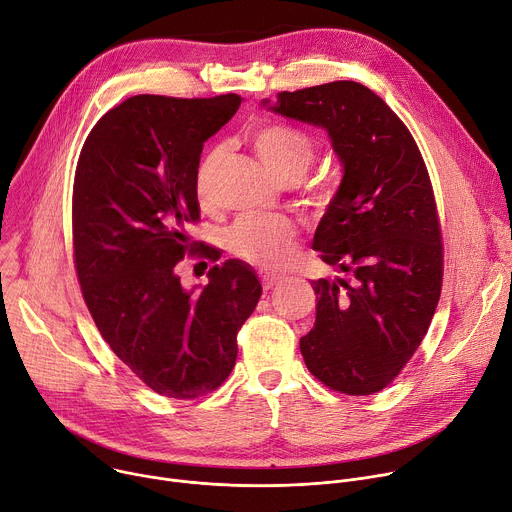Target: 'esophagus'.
<instances>
[{"label": "esophagus", "mask_w": 512, "mask_h": 512, "mask_svg": "<svg viewBox=\"0 0 512 512\" xmlns=\"http://www.w3.org/2000/svg\"><path fill=\"white\" fill-rule=\"evenodd\" d=\"M282 282L280 276H269V274H261V284H263V290H271L274 286H278Z\"/></svg>", "instance_id": "34e87169"}]
</instances>
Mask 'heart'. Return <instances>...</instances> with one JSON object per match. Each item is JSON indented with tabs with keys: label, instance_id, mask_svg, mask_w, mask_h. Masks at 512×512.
<instances>
[{
	"label": "heart",
	"instance_id": "heart-1",
	"mask_svg": "<svg viewBox=\"0 0 512 512\" xmlns=\"http://www.w3.org/2000/svg\"><path fill=\"white\" fill-rule=\"evenodd\" d=\"M251 144L261 162L280 181L300 179L315 156V144L309 133L284 123H265L251 131ZM220 162V150H210L199 162L195 175V191L203 206L212 201L214 175ZM294 224L278 214H249L236 220L226 234V245L232 255L253 265L276 269L284 265L292 253Z\"/></svg>",
	"mask_w": 512,
	"mask_h": 512
}]
</instances>
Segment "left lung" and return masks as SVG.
<instances>
[{
  "label": "left lung",
  "instance_id": "1",
  "mask_svg": "<svg viewBox=\"0 0 512 512\" xmlns=\"http://www.w3.org/2000/svg\"><path fill=\"white\" fill-rule=\"evenodd\" d=\"M263 107L323 127L344 168L313 249L348 278L315 280L306 368L333 391L385 389L422 344L440 298L442 243L430 177L403 121L370 88L339 80Z\"/></svg>",
  "mask_w": 512,
  "mask_h": 512
}]
</instances>
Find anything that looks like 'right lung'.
<instances>
[{
  "mask_svg": "<svg viewBox=\"0 0 512 512\" xmlns=\"http://www.w3.org/2000/svg\"><path fill=\"white\" fill-rule=\"evenodd\" d=\"M238 107V94H138L102 115L80 152L72 226L82 296L117 358L164 397L195 399L226 381L236 333L261 296L245 261L214 265L199 292L175 271L195 247L187 224L199 220L203 142ZM199 255L220 259L210 247Z\"/></svg>",
  "mask_w": 512,
  "mask_h": 512,
  "instance_id": "1",
  "label": "right lung"
}]
</instances>
